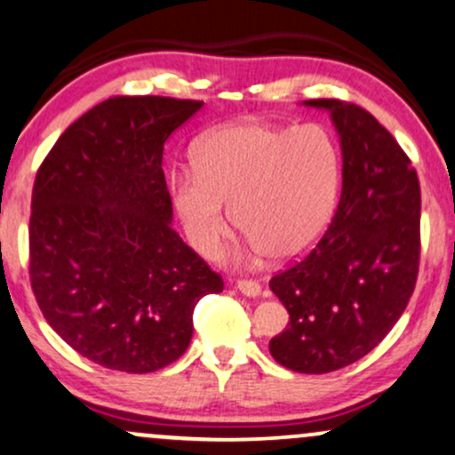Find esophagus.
Returning a JSON list of instances; mask_svg holds the SVG:
<instances>
[{
  "mask_svg": "<svg viewBox=\"0 0 455 455\" xmlns=\"http://www.w3.org/2000/svg\"><path fill=\"white\" fill-rule=\"evenodd\" d=\"M237 290L242 294H245V297H260V292H262V286L256 280H239L237 282Z\"/></svg>",
  "mask_w": 455,
  "mask_h": 455,
  "instance_id": "esophagus-1",
  "label": "esophagus"
}]
</instances>
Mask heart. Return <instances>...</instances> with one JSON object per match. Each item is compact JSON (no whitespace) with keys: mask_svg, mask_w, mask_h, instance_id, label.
Returning <instances> with one entry per match:
<instances>
[{"mask_svg":"<svg viewBox=\"0 0 455 455\" xmlns=\"http://www.w3.org/2000/svg\"><path fill=\"white\" fill-rule=\"evenodd\" d=\"M341 155L317 124L275 127L259 120L207 133L195 148V169H178L169 190L186 237L216 256L235 224L248 235L243 254L290 260L320 242L335 216Z\"/></svg>","mask_w":455,"mask_h":455,"instance_id":"1","label":"heart"}]
</instances>
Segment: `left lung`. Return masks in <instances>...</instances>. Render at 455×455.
Masks as SVG:
<instances>
[{
    "label": "left lung",
    "mask_w": 455,
    "mask_h": 455,
    "mask_svg": "<svg viewBox=\"0 0 455 455\" xmlns=\"http://www.w3.org/2000/svg\"><path fill=\"white\" fill-rule=\"evenodd\" d=\"M331 112L343 156L341 199L303 260L271 277L288 328L269 352L297 373H331L381 343L411 299L419 267V180L387 129L363 108L309 100Z\"/></svg>",
    "instance_id": "1"
}]
</instances>
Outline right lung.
<instances>
[{"label": "right lung", "instance_id": "1", "mask_svg": "<svg viewBox=\"0 0 455 455\" xmlns=\"http://www.w3.org/2000/svg\"><path fill=\"white\" fill-rule=\"evenodd\" d=\"M204 101L112 97L65 129L37 169L29 275L52 331L124 373L175 363L193 311L222 277L172 228L163 173L169 135Z\"/></svg>", "mask_w": 455, "mask_h": 455}]
</instances>
